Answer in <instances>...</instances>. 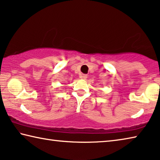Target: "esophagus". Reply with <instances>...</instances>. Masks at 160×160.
<instances>
[{"label": "esophagus", "instance_id": "esophagus-1", "mask_svg": "<svg viewBox=\"0 0 160 160\" xmlns=\"http://www.w3.org/2000/svg\"><path fill=\"white\" fill-rule=\"evenodd\" d=\"M80 78H83V79H86V78H87V75H86V74H81Z\"/></svg>", "mask_w": 160, "mask_h": 160}]
</instances>
